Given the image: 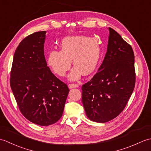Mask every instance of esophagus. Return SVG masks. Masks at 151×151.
Here are the masks:
<instances>
[{
    "instance_id": "obj_1",
    "label": "esophagus",
    "mask_w": 151,
    "mask_h": 151,
    "mask_svg": "<svg viewBox=\"0 0 151 151\" xmlns=\"http://www.w3.org/2000/svg\"><path fill=\"white\" fill-rule=\"evenodd\" d=\"M79 85L78 84H69V88H78Z\"/></svg>"
}]
</instances>
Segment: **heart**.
I'll use <instances>...</instances> for the list:
<instances>
[{"mask_svg":"<svg viewBox=\"0 0 151 151\" xmlns=\"http://www.w3.org/2000/svg\"><path fill=\"white\" fill-rule=\"evenodd\" d=\"M101 56V49L97 41L86 36L67 37L61 42V50H52L48 55V63L54 72L65 76L71 67V60L75 68L69 78L75 81L82 73L90 75L97 69Z\"/></svg>","mask_w":151,"mask_h":151,"instance_id":"heart-1","label":"heart"}]
</instances>
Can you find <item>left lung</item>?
Here are the masks:
<instances>
[{
	"mask_svg": "<svg viewBox=\"0 0 151 151\" xmlns=\"http://www.w3.org/2000/svg\"><path fill=\"white\" fill-rule=\"evenodd\" d=\"M107 52L99 71L82 86V101L92 121L106 123L124 109L136 83L132 48L109 28Z\"/></svg>",
	"mask_w": 151,
	"mask_h": 151,
	"instance_id": "left-lung-1",
	"label": "left lung"
}]
</instances>
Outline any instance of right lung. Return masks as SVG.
Segmentation results:
<instances>
[{
  "instance_id": "obj_1",
  "label": "right lung",
  "mask_w": 151,
  "mask_h": 151,
  "mask_svg": "<svg viewBox=\"0 0 151 151\" xmlns=\"http://www.w3.org/2000/svg\"><path fill=\"white\" fill-rule=\"evenodd\" d=\"M45 31L26 37L16 49L10 86L19 110L28 121L41 126L62 117L69 89L51 72L44 55Z\"/></svg>"
}]
</instances>
